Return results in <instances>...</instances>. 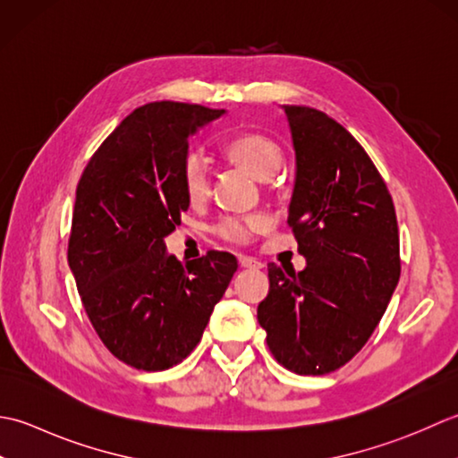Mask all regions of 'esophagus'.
I'll use <instances>...</instances> for the list:
<instances>
[{
	"instance_id": "34e87169",
	"label": "esophagus",
	"mask_w": 458,
	"mask_h": 458,
	"mask_svg": "<svg viewBox=\"0 0 458 458\" xmlns=\"http://www.w3.org/2000/svg\"><path fill=\"white\" fill-rule=\"evenodd\" d=\"M239 267L241 268H263V263L253 257H239Z\"/></svg>"
}]
</instances>
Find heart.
<instances>
[{
    "instance_id": "heart-1",
    "label": "heart",
    "mask_w": 458,
    "mask_h": 458,
    "mask_svg": "<svg viewBox=\"0 0 458 458\" xmlns=\"http://www.w3.org/2000/svg\"><path fill=\"white\" fill-rule=\"evenodd\" d=\"M223 156L231 164H235L249 172L260 182H267L273 177L278 167L283 165L284 152L281 144L267 134L260 132H241L233 136L223 146ZM182 191L191 205H199L209 198V170L203 156L198 152H190L183 157L180 170ZM265 225V219L260 216L253 217H229L223 219L216 227V233L235 245H245L250 241V235Z\"/></svg>"
}]
</instances>
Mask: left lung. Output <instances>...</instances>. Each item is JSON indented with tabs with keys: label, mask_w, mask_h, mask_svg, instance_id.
<instances>
[{
	"label": "left lung",
	"mask_w": 458,
	"mask_h": 458,
	"mask_svg": "<svg viewBox=\"0 0 458 458\" xmlns=\"http://www.w3.org/2000/svg\"><path fill=\"white\" fill-rule=\"evenodd\" d=\"M296 180L288 225L306 267L268 265L257 308L276 361L324 376L366 346L399 283V229L384 177L346 128L310 106L284 105Z\"/></svg>",
	"instance_id": "8db88e82"
}]
</instances>
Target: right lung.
Returning a JSON list of instances; mask_svg holds the SVG:
<instances>
[{"label":"right lung","mask_w":458,"mask_h":458,"mask_svg":"<svg viewBox=\"0 0 458 458\" xmlns=\"http://www.w3.org/2000/svg\"><path fill=\"white\" fill-rule=\"evenodd\" d=\"M223 114L172 100L140 106L79 180L69 267L98 338L136 369L188 358L237 270L221 250L182 265L164 242L190 208L180 182L190 136Z\"/></svg>","instance_id":"right-lung-1"}]
</instances>
